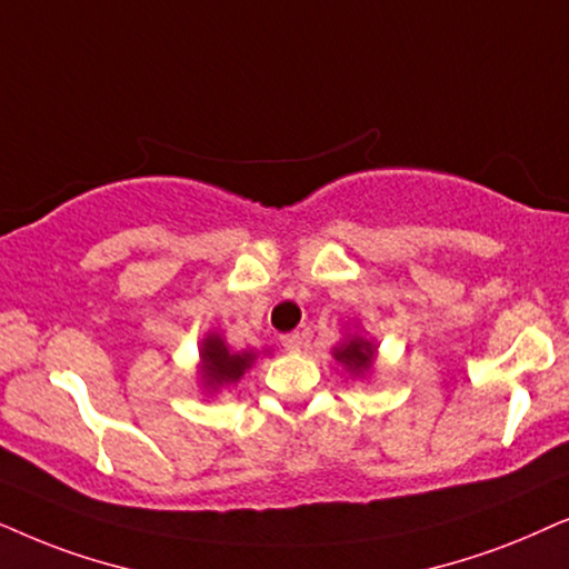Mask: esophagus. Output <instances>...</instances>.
Instances as JSON below:
<instances>
[{"label":"esophagus","mask_w":569,"mask_h":569,"mask_svg":"<svg viewBox=\"0 0 569 569\" xmlns=\"http://www.w3.org/2000/svg\"><path fill=\"white\" fill-rule=\"evenodd\" d=\"M280 346L289 353H299L305 348V336L301 332H286V336H280Z\"/></svg>","instance_id":"obj_1"}]
</instances>
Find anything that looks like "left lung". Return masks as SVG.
Wrapping results in <instances>:
<instances>
[{"label": "left lung", "mask_w": 569, "mask_h": 569, "mask_svg": "<svg viewBox=\"0 0 569 569\" xmlns=\"http://www.w3.org/2000/svg\"><path fill=\"white\" fill-rule=\"evenodd\" d=\"M375 351L377 348L372 346V340H367L361 336H351V338H346L343 343L336 348V351H332V356H336V361L343 363L348 372L361 377L372 369Z\"/></svg>", "instance_id": "1"}]
</instances>
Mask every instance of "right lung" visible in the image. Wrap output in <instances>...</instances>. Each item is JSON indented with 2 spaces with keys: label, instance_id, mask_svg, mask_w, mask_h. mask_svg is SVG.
Masks as SVG:
<instances>
[{
  "label": "right lung",
  "instance_id": "obj_1",
  "mask_svg": "<svg viewBox=\"0 0 569 569\" xmlns=\"http://www.w3.org/2000/svg\"><path fill=\"white\" fill-rule=\"evenodd\" d=\"M257 359L254 351H229V346L223 343L221 336L208 332L200 348V369H202V382L206 388L218 390L223 385L239 382L249 367Z\"/></svg>",
  "mask_w": 569,
  "mask_h": 569
}]
</instances>
